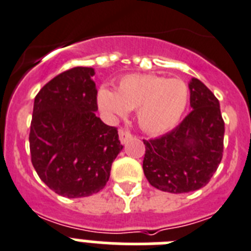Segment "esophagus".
Masks as SVG:
<instances>
[{
	"instance_id": "obj_1",
	"label": "esophagus",
	"mask_w": 251,
	"mask_h": 251,
	"mask_svg": "<svg viewBox=\"0 0 251 251\" xmlns=\"http://www.w3.org/2000/svg\"><path fill=\"white\" fill-rule=\"evenodd\" d=\"M119 138H120V141H121V144L124 145V144H126L128 140H130V139L132 138V135H131V132L124 131V130H120Z\"/></svg>"
}]
</instances>
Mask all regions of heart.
<instances>
[{
	"label": "heart",
	"instance_id": "heart-1",
	"mask_svg": "<svg viewBox=\"0 0 251 251\" xmlns=\"http://www.w3.org/2000/svg\"><path fill=\"white\" fill-rule=\"evenodd\" d=\"M188 99V86L182 79L156 74H128L119 80L116 91L102 87L97 93L100 110L108 119H124L136 108L140 127L152 135L171 131L179 124Z\"/></svg>",
	"mask_w": 251,
	"mask_h": 251
}]
</instances>
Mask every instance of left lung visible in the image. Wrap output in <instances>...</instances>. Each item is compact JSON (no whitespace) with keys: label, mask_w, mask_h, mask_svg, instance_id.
<instances>
[{"label":"left lung","mask_w":251,"mask_h":251,"mask_svg":"<svg viewBox=\"0 0 251 251\" xmlns=\"http://www.w3.org/2000/svg\"><path fill=\"white\" fill-rule=\"evenodd\" d=\"M192 111L177 127L144 140L143 169L152 187L169 193L202 188L216 172L224 151L225 124L219 100L201 80L188 83Z\"/></svg>","instance_id":"1"}]
</instances>
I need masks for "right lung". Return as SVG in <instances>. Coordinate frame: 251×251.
I'll return each instance as SVG.
<instances>
[{
	"instance_id": "obj_1",
	"label": "right lung",
	"mask_w": 251,
	"mask_h": 251,
	"mask_svg": "<svg viewBox=\"0 0 251 251\" xmlns=\"http://www.w3.org/2000/svg\"><path fill=\"white\" fill-rule=\"evenodd\" d=\"M91 67H75L48 82L35 97L30 126L31 163L40 179L68 198L101 191L123 150L116 127L96 116Z\"/></svg>"
}]
</instances>
